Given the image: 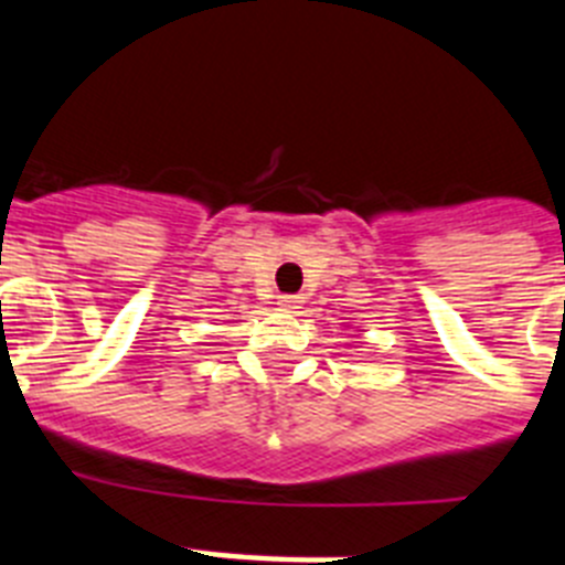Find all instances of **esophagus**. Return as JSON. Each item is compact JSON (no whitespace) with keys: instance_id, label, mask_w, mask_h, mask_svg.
Here are the masks:
<instances>
[{"instance_id":"obj_1","label":"esophagus","mask_w":565,"mask_h":565,"mask_svg":"<svg viewBox=\"0 0 565 565\" xmlns=\"http://www.w3.org/2000/svg\"><path fill=\"white\" fill-rule=\"evenodd\" d=\"M299 302H302V299H299L297 294H282V297L277 299V306L282 308V311H297Z\"/></svg>"}]
</instances>
